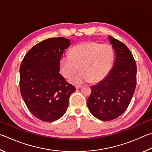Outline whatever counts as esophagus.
I'll use <instances>...</instances> for the list:
<instances>
[{
  "label": "esophagus",
  "mask_w": 152,
  "mask_h": 152,
  "mask_svg": "<svg viewBox=\"0 0 152 152\" xmlns=\"http://www.w3.org/2000/svg\"><path fill=\"white\" fill-rule=\"evenodd\" d=\"M81 86H75V88L77 89H79V88H80Z\"/></svg>",
  "instance_id": "obj_1"
}]
</instances>
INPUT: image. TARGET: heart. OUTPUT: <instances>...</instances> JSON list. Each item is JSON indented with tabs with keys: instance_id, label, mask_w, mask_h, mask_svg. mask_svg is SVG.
<instances>
[{
	"instance_id": "heart-1",
	"label": "heart",
	"mask_w": 152,
	"mask_h": 152,
	"mask_svg": "<svg viewBox=\"0 0 152 152\" xmlns=\"http://www.w3.org/2000/svg\"><path fill=\"white\" fill-rule=\"evenodd\" d=\"M113 59V50L110 45L87 42L72 47L70 55L61 56L59 66L61 73L66 79L73 77L80 67L81 72L73 79V83L81 84L89 81L98 83L110 73Z\"/></svg>"
}]
</instances>
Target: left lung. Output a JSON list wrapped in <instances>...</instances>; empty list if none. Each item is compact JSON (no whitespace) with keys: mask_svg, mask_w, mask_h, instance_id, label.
<instances>
[{"mask_svg":"<svg viewBox=\"0 0 152 152\" xmlns=\"http://www.w3.org/2000/svg\"><path fill=\"white\" fill-rule=\"evenodd\" d=\"M115 61L106 77L91 86L87 106L95 118L111 121L122 115L131 102L136 86L137 66L132 53L123 42L109 36Z\"/></svg>","mask_w":152,"mask_h":152,"instance_id":"obj_1","label":"left lung"}]
</instances>
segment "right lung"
<instances>
[{"mask_svg":"<svg viewBox=\"0 0 152 152\" xmlns=\"http://www.w3.org/2000/svg\"><path fill=\"white\" fill-rule=\"evenodd\" d=\"M70 45L64 37L47 39L34 45L20 66V91L26 107L40 120L52 122L62 117L75 91L59 73V60Z\"/></svg>","mask_w":152,"mask_h":152,"instance_id":"add662e5","label":"right lung"}]
</instances>
